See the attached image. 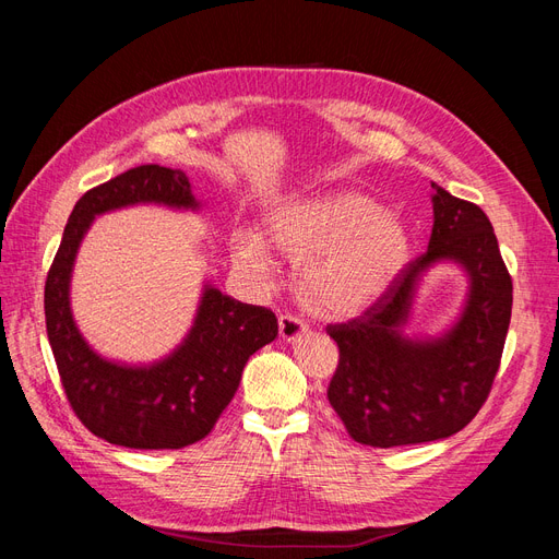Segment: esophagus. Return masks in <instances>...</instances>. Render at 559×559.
Here are the masks:
<instances>
[{"label": "esophagus", "mask_w": 559, "mask_h": 559, "mask_svg": "<svg viewBox=\"0 0 559 559\" xmlns=\"http://www.w3.org/2000/svg\"><path fill=\"white\" fill-rule=\"evenodd\" d=\"M306 333H308V324L300 317L289 314V312L280 314V337H282V341L292 343V341H298V337L306 335Z\"/></svg>", "instance_id": "1"}]
</instances>
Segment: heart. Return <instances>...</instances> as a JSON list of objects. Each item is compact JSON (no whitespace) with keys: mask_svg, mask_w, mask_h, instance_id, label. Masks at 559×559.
<instances>
[{"mask_svg":"<svg viewBox=\"0 0 559 559\" xmlns=\"http://www.w3.org/2000/svg\"><path fill=\"white\" fill-rule=\"evenodd\" d=\"M267 238L286 259L300 261L296 289L302 306L326 319H347L373 306L411 257L401 218L349 191L284 202L267 216ZM235 257L259 273L273 263L253 230L235 235Z\"/></svg>","mask_w":559,"mask_h":559,"instance_id":"1","label":"heart"}]
</instances>
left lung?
Returning <instances> with one entry per match:
<instances>
[{"label":"left lung","instance_id":"left-lung-1","mask_svg":"<svg viewBox=\"0 0 559 559\" xmlns=\"http://www.w3.org/2000/svg\"><path fill=\"white\" fill-rule=\"evenodd\" d=\"M433 189L429 249L405 265L361 317L329 324L341 359L329 403L357 443L415 445L462 431L487 401L511 324L513 280L485 212L468 200ZM454 258L472 277L463 319L431 344L405 342L414 282L433 260Z\"/></svg>","mask_w":559,"mask_h":559}]
</instances>
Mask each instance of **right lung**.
<instances>
[{"label": "right lung", "instance_id": "add662e5", "mask_svg": "<svg viewBox=\"0 0 559 559\" xmlns=\"http://www.w3.org/2000/svg\"><path fill=\"white\" fill-rule=\"evenodd\" d=\"M134 202L195 207L189 177L160 165L132 167L83 193L46 277V333L67 401L83 427L114 445L179 450L214 429L238 392L247 359L277 337V317L210 286L189 337L173 357L148 368L99 359L74 326L70 273L95 214Z\"/></svg>", "mask_w": 559, "mask_h": 559}]
</instances>
